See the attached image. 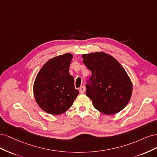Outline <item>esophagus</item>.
I'll use <instances>...</instances> for the list:
<instances>
[{"label":"esophagus","mask_w":157,"mask_h":157,"mask_svg":"<svg viewBox=\"0 0 157 157\" xmlns=\"http://www.w3.org/2000/svg\"><path fill=\"white\" fill-rule=\"evenodd\" d=\"M79 92L80 94H84L85 92V88L84 86H82L79 88Z\"/></svg>","instance_id":"34e87169"}]
</instances>
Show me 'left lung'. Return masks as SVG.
<instances>
[{"instance_id":"1","label":"left lung","mask_w":157,"mask_h":157,"mask_svg":"<svg viewBox=\"0 0 157 157\" xmlns=\"http://www.w3.org/2000/svg\"><path fill=\"white\" fill-rule=\"evenodd\" d=\"M82 62L92 76V86L86 85V96L98 111L112 115L122 111L130 101L132 82L126 71L113 56L103 52L82 55Z\"/></svg>"}]
</instances>
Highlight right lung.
Instances as JSON below:
<instances>
[{
	"label": "right lung",
	"mask_w": 157,
	"mask_h": 157,
	"mask_svg": "<svg viewBox=\"0 0 157 157\" xmlns=\"http://www.w3.org/2000/svg\"><path fill=\"white\" fill-rule=\"evenodd\" d=\"M73 58L69 53L52 58L36 75L33 84L35 101L50 115H58L67 111L79 94L69 71Z\"/></svg>",
	"instance_id": "right-lung-1"
}]
</instances>
